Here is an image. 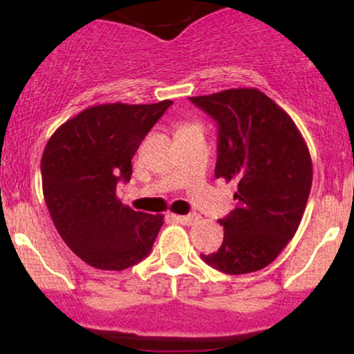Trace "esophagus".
<instances>
[{
  "label": "esophagus",
  "mask_w": 354,
  "mask_h": 354,
  "mask_svg": "<svg viewBox=\"0 0 354 354\" xmlns=\"http://www.w3.org/2000/svg\"><path fill=\"white\" fill-rule=\"evenodd\" d=\"M173 219H176L178 223L185 226H191L198 221L196 214H173Z\"/></svg>",
  "instance_id": "obj_1"
}]
</instances>
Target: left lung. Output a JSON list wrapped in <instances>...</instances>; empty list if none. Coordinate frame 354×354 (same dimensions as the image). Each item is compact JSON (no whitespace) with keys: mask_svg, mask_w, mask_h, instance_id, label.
I'll return each mask as SVG.
<instances>
[{"mask_svg":"<svg viewBox=\"0 0 354 354\" xmlns=\"http://www.w3.org/2000/svg\"><path fill=\"white\" fill-rule=\"evenodd\" d=\"M218 124L214 176L238 186V206L219 219L225 228L216 253L203 261L228 274H245L274 261L295 236L313 183L308 146L295 121L254 88L193 96Z\"/></svg>","mask_w":354,"mask_h":354,"instance_id":"left-lung-1","label":"left lung"}]
</instances>
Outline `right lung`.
I'll list each match as a JSON object with an SVG mask.
<instances>
[{"label":"right lung","instance_id":"right-lung-1","mask_svg":"<svg viewBox=\"0 0 354 354\" xmlns=\"http://www.w3.org/2000/svg\"><path fill=\"white\" fill-rule=\"evenodd\" d=\"M173 101L106 103L61 124L41 158L43 194L59 236L89 266L121 271L151 251L161 214L135 211L116 198L131 160Z\"/></svg>","mask_w":354,"mask_h":354}]
</instances>
